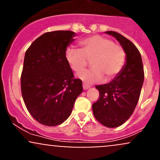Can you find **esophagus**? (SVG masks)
Wrapping results in <instances>:
<instances>
[{
  "mask_svg": "<svg viewBox=\"0 0 160 160\" xmlns=\"http://www.w3.org/2000/svg\"><path fill=\"white\" fill-rule=\"evenodd\" d=\"M89 87H90V86H89V85H86V84H85V83L82 84V88H83L84 90H86V89H89Z\"/></svg>",
  "mask_w": 160,
  "mask_h": 160,
  "instance_id": "esophagus-1",
  "label": "esophagus"
}]
</instances>
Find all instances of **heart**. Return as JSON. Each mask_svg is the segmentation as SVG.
<instances>
[{
    "label": "heart",
    "mask_w": 160,
    "mask_h": 160,
    "mask_svg": "<svg viewBox=\"0 0 160 160\" xmlns=\"http://www.w3.org/2000/svg\"><path fill=\"white\" fill-rule=\"evenodd\" d=\"M79 49H68L65 58L70 68L76 73L82 71L91 60L92 69L82 71L78 78L86 84L114 79L126 62V52L122 46L113 43L102 35H92L79 41Z\"/></svg>",
    "instance_id": "obj_1"
}]
</instances>
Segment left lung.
I'll return each mask as SVG.
<instances>
[{
    "instance_id": "1",
    "label": "left lung",
    "mask_w": 160,
    "mask_h": 160,
    "mask_svg": "<svg viewBox=\"0 0 160 160\" xmlns=\"http://www.w3.org/2000/svg\"><path fill=\"white\" fill-rule=\"evenodd\" d=\"M119 41L126 52V64L109 83L95 86L99 98L92 104L95 119L108 128L118 127L132 114L144 82V73L140 52L133 43L119 33L106 32Z\"/></svg>"
}]
</instances>
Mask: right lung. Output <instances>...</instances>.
<instances>
[{"label": "right lung", "mask_w": 160, "mask_h": 160, "mask_svg": "<svg viewBox=\"0 0 160 160\" xmlns=\"http://www.w3.org/2000/svg\"><path fill=\"white\" fill-rule=\"evenodd\" d=\"M76 34L71 31L47 32L27 49L21 75V90L28 111L40 123L62 124L69 117L82 92L65 58Z\"/></svg>", "instance_id": "1"}]
</instances>
